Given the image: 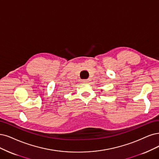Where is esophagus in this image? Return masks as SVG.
<instances>
[{"instance_id":"1","label":"esophagus","mask_w":159,"mask_h":159,"mask_svg":"<svg viewBox=\"0 0 159 159\" xmlns=\"http://www.w3.org/2000/svg\"><path fill=\"white\" fill-rule=\"evenodd\" d=\"M89 81H90V79H86V80H82V82H83V83H89Z\"/></svg>"}]
</instances>
